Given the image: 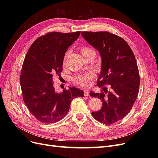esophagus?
Masks as SVG:
<instances>
[{
    "instance_id": "1",
    "label": "esophagus",
    "mask_w": 158,
    "mask_h": 158,
    "mask_svg": "<svg viewBox=\"0 0 158 158\" xmlns=\"http://www.w3.org/2000/svg\"><path fill=\"white\" fill-rule=\"evenodd\" d=\"M84 94L85 96H89V92L88 90H86V89L84 90Z\"/></svg>"
}]
</instances>
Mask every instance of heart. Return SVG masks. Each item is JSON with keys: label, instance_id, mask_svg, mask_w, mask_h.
Listing matches in <instances>:
<instances>
[{"label": "heart", "instance_id": "1", "mask_svg": "<svg viewBox=\"0 0 158 158\" xmlns=\"http://www.w3.org/2000/svg\"><path fill=\"white\" fill-rule=\"evenodd\" d=\"M81 51L83 56H85L86 55L90 53V52H95L92 48L88 46H82L81 47ZM68 53H66L64 59H63V66L66 65V59H67ZM94 78V74L92 73H88L85 74H76L73 78L74 82L76 84H78L80 86L85 87L89 85V80Z\"/></svg>", "mask_w": 158, "mask_h": 158}]
</instances>
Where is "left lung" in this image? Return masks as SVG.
<instances>
[{
	"mask_svg": "<svg viewBox=\"0 0 158 158\" xmlns=\"http://www.w3.org/2000/svg\"><path fill=\"white\" fill-rule=\"evenodd\" d=\"M82 37L102 57V69L98 86L109 84L111 92H90L92 97L102 102V107L92 112L95 120L111 125L121 120L130 112L137 98L140 75L131 47L122 37L108 31H82Z\"/></svg>",
	"mask_w": 158,
	"mask_h": 158,
	"instance_id": "8db88e82",
	"label": "left lung"
}]
</instances>
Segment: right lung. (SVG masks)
Segmentation results:
<instances>
[{
    "label": "right lung",
    "mask_w": 158,
    "mask_h": 158,
    "mask_svg": "<svg viewBox=\"0 0 158 158\" xmlns=\"http://www.w3.org/2000/svg\"><path fill=\"white\" fill-rule=\"evenodd\" d=\"M80 31L50 32L33 43L23 60L20 75L22 96L27 109L37 121L45 124L58 122L67 114L71 102L84 97L75 87L55 91L52 77L63 70L65 52L78 39Z\"/></svg>",
    "instance_id": "1"
}]
</instances>
